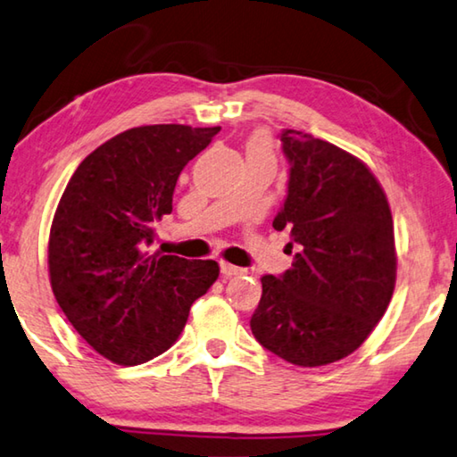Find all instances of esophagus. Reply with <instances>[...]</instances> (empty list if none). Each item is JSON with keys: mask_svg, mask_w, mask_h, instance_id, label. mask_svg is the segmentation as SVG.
I'll use <instances>...</instances> for the list:
<instances>
[{"mask_svg": "<svg viewBox=\"0 0 457 457\" xmlns=\"http://www.w3.org/2000/svg\"><path fill=\"white\" fill-rule=\"evenodd\" d=\"M220 273L224 275V278H235V275H241L243 269L237 267V265H230V263H220Z\"/></svg>", "mask_w": 457, "mask_h": 457, "instance_id": "obj_1", "label": "esophagus"}]
</instances>
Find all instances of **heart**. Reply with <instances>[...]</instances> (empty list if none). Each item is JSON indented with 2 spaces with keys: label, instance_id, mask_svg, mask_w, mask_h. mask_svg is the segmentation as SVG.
Here are the masks:
<instances>
[{
  "label": "heart",
  "instance_id": "b5f03b06",
  "mask_svg": "<svg viewBox=\"0 0 457 457\" xmlns=\"http://www.w3.org/2000/svg\"><path fill=\"white\" fill-rule=\"evenodd\" d=\"M249 147H257V149H263L267 154H271V141H269L265 133H257V136L249 141Z\"/></svg>",
  "mask_w": 457,
  "mask_h": 457
}]
</instances>
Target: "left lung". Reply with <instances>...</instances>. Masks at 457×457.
<instances>
[{
  "instance_id": "8db88e82",
  "label": "left lung",
  "mask_w": 457,
  "mask_h": 457,
  "mask_svg": "<svg viewBox=\"0 0 457 457\" xmlns=\"http://www.w3.org/2000/svg\"><path fill=\"white\" fill-rule=\"evenodd\" d=\"M279 139L289 178L273 228L289 230L295 253L286 273L261 278L251 330L291 364H330L369 338L393 297L391 208L354 155L297 129H283Z\"/></svg>"
}]
</instances>
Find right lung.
<instances>
[{"instance_id": "right-lung-1", "label": "right lung", "mask_w": 457, "mask_h": 457, "mask_svg": "<svg viewBox=\"0 0 457 457\" xmlns=\"http://www.w3.org/2000/svg\"><path fill=\"white\" fill-rule=\"evenodd\" d=\"M219 131L133 127L88 154L66 184L48 241L52 291L82 340L111 362L166 353L219 278L216 261L147 251L171 212L179 171Z\"/></svg>"}]
</instances>
